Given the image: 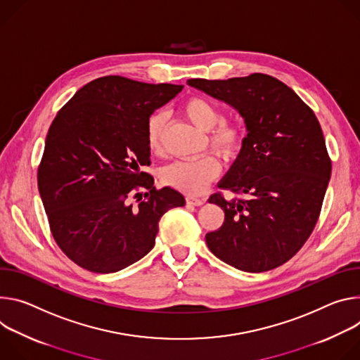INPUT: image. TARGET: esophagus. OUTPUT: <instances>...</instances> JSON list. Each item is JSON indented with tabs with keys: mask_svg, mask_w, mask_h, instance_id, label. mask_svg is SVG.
<instances>
[{
	"mask_svg": "<svg viewBox=\"0 0 360 360\" xmlns=\"http://www.w3.org/2000/svg\"><path fill=\"white\" fill-rule=\"evenodd\" d=\"M206 200L203 197H197V195H186V203L191 206H202Z\"/></svg>",
	"mask_w": 360,
	"mask_h": 360,
	"instance_id": "esophagus-1",
	"label": "esophagus"
}]
</instances>
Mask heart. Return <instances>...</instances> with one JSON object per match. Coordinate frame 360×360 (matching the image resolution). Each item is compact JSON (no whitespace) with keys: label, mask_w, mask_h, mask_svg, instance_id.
<instances>
[{"label":"heart","mask_w":360,"mask_h":360,"mask_svg":"<svg viewBox=\"0 0 360 360\" xmlns=\"http://www.w3.org/2000/svg\"><path fill=\"white\" fill-rule=\"evenodd\" d=\"M183 114L191 124L209 131L207 144L224 158H231L242 151L246 131L236 120L223 118L217 104L205 97H191L183 107ZM165 115L155 112L150 117L146 129V146L150 154L158 155L163 151ZM220 166L213 154H203L191 160H179L160 172L162 181L184 193L202 191L217 174Z\"/></svg>","instance_id":"b5f03b06"}]
</instances>
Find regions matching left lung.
Returning a JSON list of instances; mask_svg holds the SVG:
<instances>
[{
	"instance_id": "obj_1",
	"label": "left lung",
	"mask_w": 360,
	"mask_h": 360,
	"mask_svg": "<svg viewBox=\"0 0 360 360\" xmlns=\"http://www.w3.org/2000/svg\"><path fill=\"white\" fill-rule=\"evenodd\" d=\"M188 86L233 105L245 118V146L209 203L224 221L206 234L212 253L243 271L282 266L306 243L332 173L313 110L285 83L255 72L229 79L191 78Z\"/></svg>"
}]
</instances>
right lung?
<instances>
[{
	"instance_id": "1",
	"label": "right lung",
	"mask_w": 360,
	"mask_h": 360,
	"mask_svg": "<svg viewBox=\"0 0 360 360\" xmlns=\"http://www.w3.org/2000/svg\"><path fill=\"white\" fill-rule=\"evenodd\" d=\"M181 90L105 75L79 89L53 120L38 190L56 243L79 267L114 273L136 263L154 248L162 216L184 206L181 193L155 188L141 172L151 165L150 115Z\"/></svg>"
}]
</instances>
